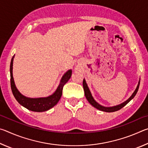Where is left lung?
Returning a JSON list of instances; mask_svg holds the SVG:
<instances>
[{
	"label": "left lung",
	"mask_w": 148,
	"mask_h": 148,
	"mask_svg": "<svg viewBox=\"0 0 148 148\" xmlns=\"http://www.w3.org/2000/svg\"><path fill=\"white\" fill-rule=\"evenodd\" d=\"M139 86H140V80H139L138 84L136 89L134 91V92H133V94L132 95V96L130 97V98L127 100V101L124 102L123 103H122L119 105H117V106H113V107H104V106H101V105H100L99 103H97V102L95 101L94 99L92 98L91 93L89 91L88 87H87V85L86 82V80L84 79V81H83V87H84V93H85V96H86L87 101H88V102L92 105V106L96 108L97 109L101 110V111H103V112H113L117 111V110L121 109L123 107H124L127 104H128L129 102L134 98L135 95H136L138 90V88H139Z\"/></svg>",
	"instance_id": "1"
}]
</instances>
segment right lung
Segmentation results:
<instances>
[{
    "label": "right lung",
    "mask_w": 148,
    "mask_h": 148,
    "mask_svg": "<svg viewBox=\"0 0 148 148\" xmlns=\"http://www.w3.org/2000/svg\"><path fill=\"white\" fill-rule=\"evenodd\" d=\"M14 56L12 58L10 62V84L12 93L17 101L22 106L26 108L27 109L33 112H45L47 111L57 104V102L61 99L62 89H63L64 85L69 81L72 76V71L69 70L62 76L61 83H60L59 87H57L56 92L53 95H50L47 97L44 98H37V99H31L28 98L22 95L17 89L16 86H15L13 74H12V69H13V61H14Z\"/></svg>",
    "instance_id": "1"
}]
</instances>
